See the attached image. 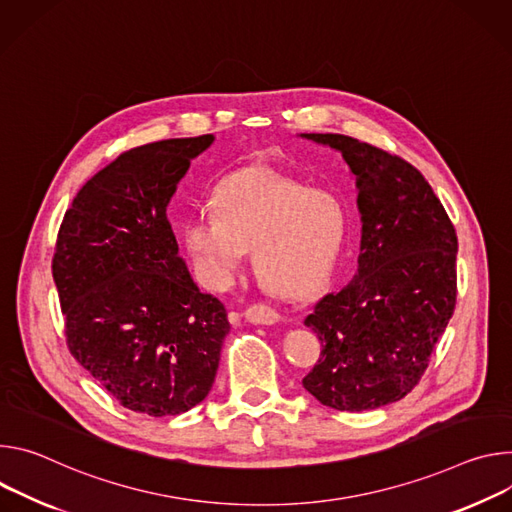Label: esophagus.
<instances>
[{
	"label": "esophagus",
	"mask_w": 512,
	"mask_h": 512,
	"mask_svg": "<svg viewBox=\"0 0 512 512\" xmlns=\"http://www.w3.org/2000/svg\"><path fill=\"white\" fill-rule=\"evenodd\" d=\"M246 319L250 323H256V325H272L280 319L278 311L272 309L270 305H264V303H254L246 309Z\"/></svg>",
	"instance_id": "esophagus-1"
}]
</instances>
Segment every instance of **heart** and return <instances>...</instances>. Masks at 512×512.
Here are the masks:
<instances>
[{
  "label": "heart",
  "instance_id": "b5f03b06",
  "mask_svg": "<svg viewBox=\"0 0 512 512\" xmlns=\"http://www.w3.org/2000/svg\"><path fill=\"white\" fill-rule=\"evenodd\" d=\"M211 209H195L183 225L185 246L209 289H223L252 246V266L287 297L319 291L346 238V209L335 195L268 168L225 177Z\"/></svg>",
  "mask_w": 512,
  "mask_h": 512
}]
</instances>
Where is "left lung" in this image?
<instances>
[{
  "instance_id": "1",
  "label": "left lung",
  "mask_w": 512,
  "mask_h": 512,
  "mask_svg": "<svg viewBox=\"0 0 512 512\" xmlns=\"http://www.w3.org/2000/svg\"><path fill=\"white\" fill-rule=\"evenodd\" d=\"M342 152L362 213L358 272L307 315L321 354L303 386L337 411L401 401L421 380L458 297V236L419 170L344 134H303Z\"/></svg>"
}]
</instances>
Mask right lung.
I'll return each mask as SVG.
<instances>
[{"label":"right lung","mask_w":512,"mask_h":512,"mask_svg":"<svg viewBox=\"0 0 512 512\" xmlns=\"http://www.w3.org/2000/svg\"><path fill=\"white\" fill-rule=\"evenodd\" d=\"M211 134L122 152L67 209L52 278L75 360L122 407L181 415L209 394L230 331L193 282L166 205Z\"/></svg>","instance_id":"1"}]
</instances>
